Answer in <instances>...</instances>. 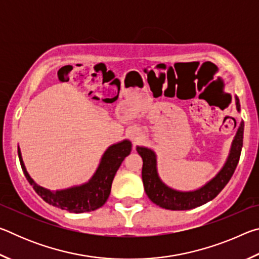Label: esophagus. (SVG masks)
Here are the masks:
<instances>
[{
  "instance_id": "34e87169",
  "label": "esophagus",
  "mask_w": 259,
  "mask_h": 259,
  "mask_svg": "<svg viewBox=\"0 0 259 259\" xmlns=\"http://www.w3.org/2000/svg\"><path fill=\"white\" fill-rule=\"evenodd\" d=\"M129 136H130L131 140H133L135 144H137L140 140V138H142V133H140L139 129L134 128L129 131Z\"/></svg>"
}]
</instances>
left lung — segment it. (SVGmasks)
<instances>
[{"label":"left lung","instance_id":"left-lung-1","mask_svg":"<svg viewBox=\"0 0 259 259\" xmlns=\"http://www.w3.org/2000/svg\"><path fill=\"white\" fill-rule=\"evenodd\" d=\"M236 109L240 112L239 98L235 97ZM243 129L244 123L241 122L235 137L232 143L230 155L227 157L225 164L211 181H209L204 186L199 190L190 192H181L166 186L161 181L156 169V155L155 153L147 147L137 146L138 154L143 159L142 178L144 188L148 198L153 203L161 208L169 210H190L200 207L209 202L221 193V191L230 182L233 176L236 165L239 163L241 150L243 145Z\"/></svg>","mask_w":259,"mask_h":259}]
</instances>
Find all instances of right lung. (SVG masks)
Wrapping results in <instances>:
<instances>
[{
	"mask_svg": "<svg viewBox=\"0 0 259 259\" xmlns=\"http://www.w3.org/2000/svg\"><path fill=\"white\" fill-rule=\"evenodd\" d=\"M131 152V142L128 139L109 146L104 153L102 161L96 170L95 175L89 182L80 186H74L66 190L51 192L47 188L38 186L27 172L24 161L21 159V153L18 147V156L21 169L27 178L28 183L33 186L34 191L41 198L54 207L66 210L69 212L81 213L94 211L103 207L111 193L112 182L114 176L120 168L124 157Z\"/></svg>",
	"mask_w": 259,
	"mask_h": 259,
	"instance_id": "add662e5",
	"label": "right lung"
}]
</instances>
